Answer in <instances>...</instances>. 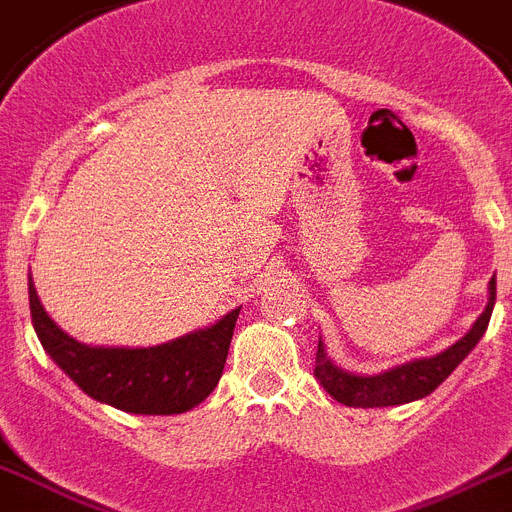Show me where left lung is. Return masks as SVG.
Masks as SVG:
<instances>
[{
    "instance_id": "8db88e82",
    "label": "left lung",
    "mask_w": 512,
    "mask_h": 512,
    "mask_svg": "<svg viewBox=\"0 0 512 512\" xmlns=\"http://www.w3.org/2000/svg\"><path fill=\"white\" fill-rule=\"evenodd\" d=\"M494 295H497V280H489V298L487 308L481 311V316L474 322V327L468 329L466 335L460 337L455 345L429 358H413L400 366L384 369L379 374H353L337 366L332 358L327 356V345L319 337V350H316V369L314 377L322 382L324 390L342 405L350 408H387V405H403L421 400L426 395H432L439 384L445 382L458 363L476 348V342L484 337L492 319Z\"/></svg>"
}]
</instances>
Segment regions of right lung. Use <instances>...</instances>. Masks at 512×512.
Wrapping results in <instances>:
<instances>
[{
	"label": "right lung",
	"instance_id": "obj_1",
	"mask_svg": "<svg viewBox=\"0 0 512 512\" xmlns=\"http://www.w3.org/2000/svg\"><path fill=\"white\" fill-rule=\"evenodd\" d=\"M28 301L38 340L59 369L86 392L88 398L141 416H172L204 403L225 369L227 350L240 308L214 324L162 345L114 348L86 345L57 327L46 314L28 277Z\"/></svg>",
	"mask_w": 512,
	"mask_h": 512
}]
</instances>
